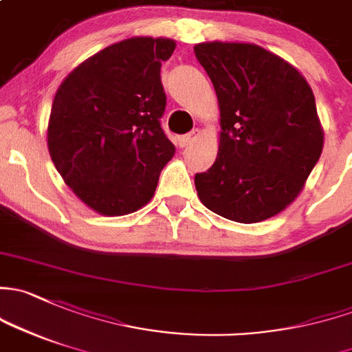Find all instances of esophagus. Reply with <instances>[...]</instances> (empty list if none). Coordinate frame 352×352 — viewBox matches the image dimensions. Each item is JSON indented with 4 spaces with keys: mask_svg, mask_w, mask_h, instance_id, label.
<instances>
[{
    "mask_svg": "<svg viewBox=\"0 0 352 352\" xmlns=\"http://www.w3.org/2000/svg\"><path fill=\"white\" fill-rule=\"evenodd\" d=\"M199 136H201V129H192V131L187 133V135L180 136V138H179L180 146H188L190 143H194L195 140L199 138Z\"/></svg>",
    "mask_w": 352,
    "mask_h": 352,
    "instance_id": "1",
    "label": "esophagus"
}]
</instances>
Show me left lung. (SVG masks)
<instances>
[{"instance_id":"left-lung-1","label":"left lung","mask_w":352,"mask_h":352,"mask_svg":"<svg viewBox=\"0 0 352 352\" xmlns=\"http://www.w3.org/2000/svg\"><path fill=\"white\" fill-rule=\"evenodd\" d=\"M194 52L221 113L216 162L195 175L199 199L236 223L270 219L297 199L322 153L312 89L298 69L254 43L216 40Z\"/></svg>"}]
</instances>
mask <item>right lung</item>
Listing matches in <instances>:
<instances>
[{
	"mask_svg": "<svg viewBox=\"0 0 352 352\" xmlns=\"http://www.w3.org/2000/svg\"><path fill=\"white\" fill-rule=\"evenodd\" d=\"M175 45L165 36L121 40L77 65L55 92L47 128L52 162L102 216L146 206L175 155L160 126L166 104L160 67Z\"/></svg>",
	"mask_w": 352,
	"mask_h": 352,
	"instance_id": "right-lung-1",
	"label": "right lung"
}]
</instances>
